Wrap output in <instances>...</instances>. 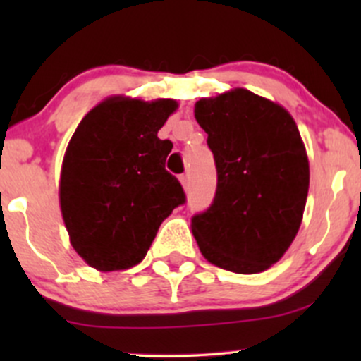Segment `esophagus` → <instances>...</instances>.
Returning <instances> with one entry per match:
<instances>
[{"instance_id":"obj_1","label":"esophagus","mask_w":361,"mask_h":361,"mask_svg":"<svg viewBox=\"0 0 361 361\" xmlns=\"http://www.w3.org/2000/svg\"><path fill=\"white\" fill-rule=\"evenodd\" d=\"M180 183H181V186H183L185 190H188L190 188V176L188 175H181L180 176Z\"/></svg>"}]
</instances>
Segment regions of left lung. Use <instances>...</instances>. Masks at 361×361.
<instances>
[{
  "label": "left lung",
  "mask_w": 361,
  "mask_h": 361,
  "mask_svg": "<svg viewBox=\"0 0 361 361\" xmlns=\"http://www.w3.org/2000/svg\"><path fill=\"white\" fill-rule=\"evenodd\" d=\"M217 166L214 204L192 219L209 263L261 273L287 252L309 193V157L295 120L279 103L234 88L195 103Z\"/></svg>",
  "instance_id": "1"
}]
</instances>
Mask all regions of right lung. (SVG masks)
<instances>
[{
    "label": "right lung",
    "mask_w": 361,
    "mask_h": 361,
    "mask_svg": "<svg viewBox=\"0 0 361 361\" xmlns=\"http://www.w3.org/2000/svg\"><path fill=\"white\" fill-rule=\"evenodd\" d=\"M178 110L171 98L117 94L82 117L59 180V204L74 251L98 271L135 267L161 222L185 202L180 181L164 169L173 144L157 132Z\"/></svg>",
    "instance_id": "add662e5"
}]
</instances>
